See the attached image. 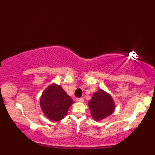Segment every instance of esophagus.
<instances>
[{
	"label": "esophagus",
	"instance_id": "1",
	"mask_svg": "<svg viewBox=\"0 0 155 155\" xmlns=\"http://www.w3.org/2000/svg\"><path fill=\"white\" fill-rule=\"evenodd\" d=\"M77 101L78 102H81V103H83V102L84 101V98H77Z\"/></svg>",
	"mask_w": 155,
	"mask_h": 155
}]
</instances>
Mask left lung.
Segmentation results:
<instances>
[{"instance_id": "left-lung-1", "label": "left lung", "mask_w": 155, "mask_h": 155, "mask_svg": "<svg viewBox=\"0 0 155 155\" xmlns=\"http://www.w3.org/2000/svg\"><path fill=\"white\" fill-rule=\"evenodd\" d=\"M88 106L92 117L95 120H101L113 113L115 105L110 95L99 89L93 94Z\"/></svg>"}]
</instances>
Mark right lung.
I'll use <instances>...</instances> for the list:
<instances>
[{
	"mask_svg": "<svg viewBox=\"0 0 155 155\" xmlns=\"http://www.w3.org/2000/svg\"><path fill=\"white\" fill-rule=\"evenodd\" d=\"M73 101L60 85L53 84L42 93L40 104L45 115L54 121L61 120L67 115Z\"/></svg>",
	"mask_w": 155,
	"mask_h": 155,
	"instance_id": "1",
	"label": "right lung"
}]
</instances>
